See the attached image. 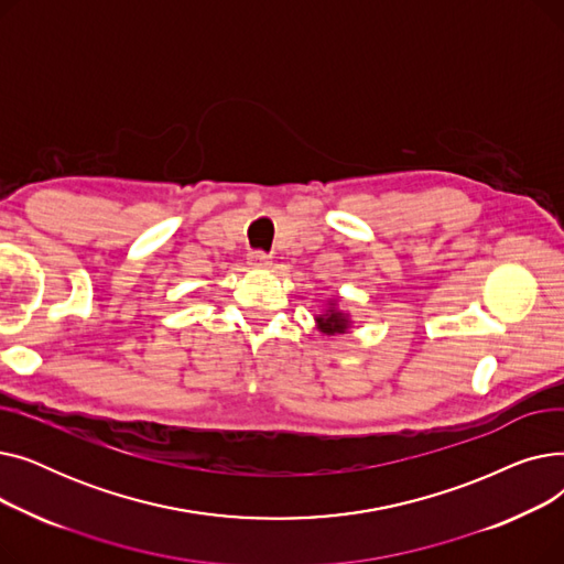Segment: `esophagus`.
Returning <instances> with one entry per match:
<instances>
[{
    "mask_svg": "<svg viewBox=\"0 0 564 564\" xmlns=\"http://www.w3.org/2000/svg\"><path fill=\"white\" fill-rule=\"evenodd\" d=\"M247 260L251 267H256V270H262V267L270 264V256H267L264 251H249Z\"/></svg>",
    "mask_w": 564,
    "mask_h": 564,
    "instance_id": "esophagus-1",
    "label": "esophagus"
}]
</instances>
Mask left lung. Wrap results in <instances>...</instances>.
<instances>
[{"mask_svg": "<svg viewBox=\"0 0 564 564\" xmlns=\"http://www.w3.org/2000/svg\"><path fill=\"white\" fill-rule=\"evenodd\" d=\"M315 322H317V329H319L322 334H327V336L345 334V332L349 329V324H351V322H349V315L343 313V311L336 306V302H329L327 311H324L322 315H317Z\"/></svg>", "mask_w": 564, "mask_h": 564, "instance_id": "8db88e82", "label": "left lung"}]
</instances>
